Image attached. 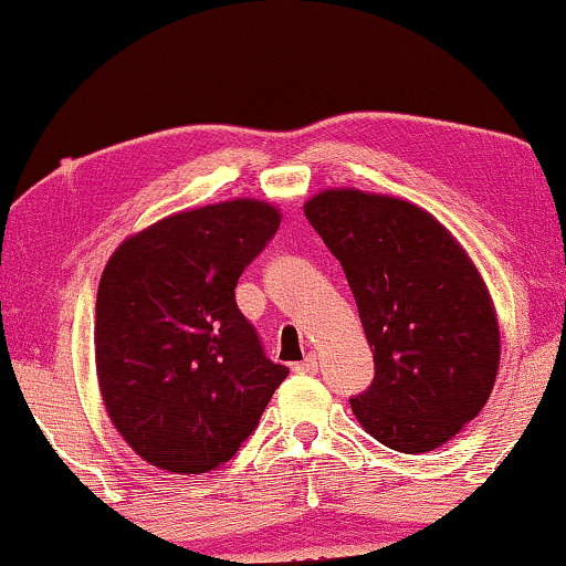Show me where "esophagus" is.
I'll list each match as a JSON object with an SVG mask.
<instances>
[{
    "instance_id": "34e87169",
    "label": "esophagus",
    "mask_w": 566,
    "mask_h": 566,
    "mask_svg": "<svg viewBox=\"0 0 566 566\" xmlns=\"http://www.w3.org/2000/svg\"><path fill=\"white\" fill-rule=\"evenodd\" d=\"M296 370H301V374H316V370H319V358H316L314 353L306 355V358L296 366Z\"/></svg>"
}]
</instances>
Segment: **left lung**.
Masks as SVG:
<instances>
[{
  "label": "left lung",
  "instance_id": "1",
  "mask_svg": "<svg viewBox=\"0 0 566 566\" xmlns=\"http://www.w3.org/2000/svg\"><path fill=\"white\" fill-rule=\"evenodd\" d=\"M304 213L350 285L376 376L350 399L358 422L399 453L443 446L490 399L500 327L474 262L407 200L324 190Z\"/></svg>",
  "mask_w": 566,
  "mask_h": 566
}]
</instances>
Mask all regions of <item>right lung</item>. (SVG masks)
I'll return each instance as SVG.
<instances>
[{
  "label": "right lung",
  "instance_id": "obj_1",
  "mask_svg": "<svg viewBox=\"0 0 566 566\" xmlns=\"http://www.w3.org/2000/svg\"><path fill=\"white\" fill-rule=\"evenodd\" d=\"M277 227V208L237 198L167 216L107 260L95 306L99 391L123 440L151 467L219 469L289 376L234 298Z\"/></svg>",
  "mask_w": 566,
  "mask_h": 566
}]
</instances>
